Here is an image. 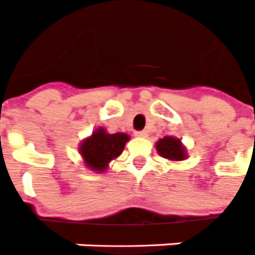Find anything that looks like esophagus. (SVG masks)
Masks as SVG:
<instances>
[{
	"instance_id": "esophagus-1",
	"label": "esophagus",
	"mask_w": 255,
	"mask_h": 255,
	"mask_svg": "<svg viewBox=\"0 0 255 255\" xmlns=\"http://www.w3.org/2000/svg\"><path fill=\"white\" fill-rule=\"evenodd\" d=\"M134 136H136V137H147V131H145V130L134 131Z\"/></svg>"
}]
</instances>
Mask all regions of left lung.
Listing matches in <instances>:
<instances>
[{
	"label": "left lung",
	"instance_id": "left-lung-1",
	"mask_svg": "<svg viewBox=\"0 0 255 255\" xmlns=\"http://www.w3.org/2000/svg\"><path fill=\"white\" fill-rule=\"evenodd\" d=\"M156 149L160 156L170 160H182L187 158L185 148L176 137L166 136L156 142Z\"/></svg>",
	"mask_w": 255,
	"mask_h": 255
}]
</instances>
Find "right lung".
Listing matches in <instances>:
<instances>
[{"mask_svg":"<svg viewBox=\"0 0 255 255\" xmlns=\"http://www.w3.org/2000/svg\"><path fill=\"white\" fill-rule=\"evenodd\" d=\"M129 141V136L125 133L110 134L103 128L82 141L79 151L88 167L95 171H104L108 163L124 151L125 144Z\"/></svg>","mask_w":255,"mask_h":255,"instance_id":"1","label":"right lung"}]
</instances>
